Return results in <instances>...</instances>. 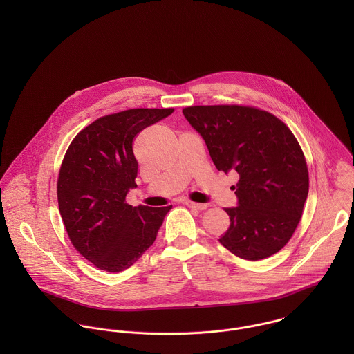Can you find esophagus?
I'll return each instance as SVG.
<instances>
[{"label": "esophagus", "instance_id": "34e87169", "mask_svg": "<svg viewBox=\"0 0 354 354\" xmlns=\"http://www.w3.org/2000/svg\"><path fill=\"white\" fill-rule=\"evenodd\" d=\"M185 204L188 205V207H191V208H196V209H205L208 205L207 204H202V203H195L191 202V201H187Z\"/></svg>", "mask_w": 354, "mask_h": 354}]
</instances>
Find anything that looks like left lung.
I'll list each match as a JSON object with an SVG mask.
<instances>
[{
    "label": "left lung",
    "mask_w": 354,
    "mask_h": 354,
    "mask_svg": "<svg viewBox=\"0 0 354 354\" xmlns=\"http://www.w3.org/2000/svg\"><path fill=\"white\" fill-rule=\"evenodd\" d=\"M183 113L216 169L239 174V205L225 208L230 225L219 243L245 260L279 252L301 219L309 189L296 136L278 117L252 106H188Z\"/></svg>",
    "instance_id": "1"
}]
</instances>
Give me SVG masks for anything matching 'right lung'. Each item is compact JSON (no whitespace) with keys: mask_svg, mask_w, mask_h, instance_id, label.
Listing matches in <instances>:
<instances>
[{"mask_svg":"<svg viewBox=\"0 0 354 354\" xmlns=\"http://www.w3.org/2000/svg\"><path fill=\"white\" fill-rule=\"evenodd\" d=\"M173 111L129 109L103 115L82 129L65 152L57 180L59 214L72 245L100 270L131 267L153 244L171 208L132 207L125 198L136 187L133 139Z\"/></svg>","mask_w":354,"mask_h":354,"instance_id":"obj_1","label":"right lung"}]
</instances>
